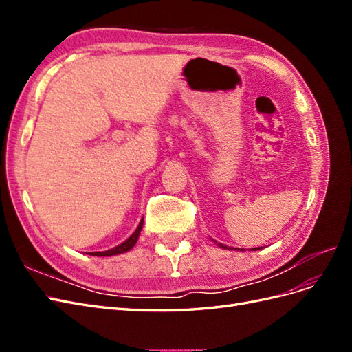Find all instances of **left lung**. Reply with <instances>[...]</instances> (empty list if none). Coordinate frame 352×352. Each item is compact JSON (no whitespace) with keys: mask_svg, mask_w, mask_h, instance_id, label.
Returning a JSON list of instances; mask_svg holds the SVG:
<instances>
[{"mask_svg":"<svg viewBox=\"0 0 352 352\" xmlns=\"http://www.w3.org/2000/svg\"><path fill=\"white\" fill-rule=\"evenodd\" d=\"M219 245H220V247H221V248H228V247H226V245H221V243H219ZM229 250H232V248H229ZM252 250H255V248H252Z\"/></svg>","mask_w":352,"mask_h":352,"instance_id":"obj_1","label":"left lung"}]
</instances>
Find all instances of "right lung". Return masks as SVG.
I'll use <instances>...</instances> for the list:
<instances>
[{
	"mask_svg": "<svg viewBox=\"0 0 352 352\" xmlns=\"http://www.w3.org/2000/svg\"><path fill=\"white\" fill-rule=\"evenodd\" d=\"M142 225H144V219L141 220L140 226H138V228H136V230L132 233V236H131V238H127L123 243L117 245V247H114V248H111V250H109V251H102V252H89V254H91V255H97V257H110V255L123 254V252H126V251L132 250V248H133V245H135V243H136V241H138V238H140V233H141V230H142Z\"/></svg>",
	"mask_w": 352,
	"mask_h": 352,
	"instance_id": "obj_1",
	"label": "right lung"
}]
</instances>
